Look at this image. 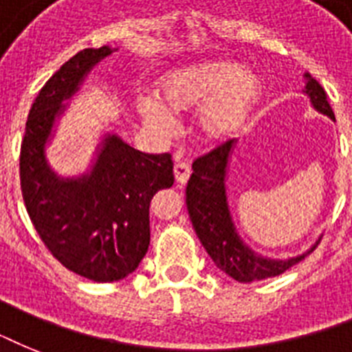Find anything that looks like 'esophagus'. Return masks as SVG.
<instances>
[{
	"label": "esophagus",
	"instance_id": "esophagus-1",
	"mask_svg": "<svg viewBox=\"0 0 352 352\" xmlns=\"http://www.w3.org/2000/svg\"><path fill=\"white\" fill-rule=\"evenodd\" d=\"M190 173H192L190 166H188L186 162L177 160L175 166H173V175H175V182L179 186H184V184H186L188 179H190Z\"/></svg>",
	"mask_w": 352,
	"mask_h": 352
}]
</instances>
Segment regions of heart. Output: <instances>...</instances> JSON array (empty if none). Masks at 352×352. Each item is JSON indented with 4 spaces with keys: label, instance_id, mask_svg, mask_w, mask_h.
<instances>
[{
    "label": "heart",
    "instance_id": "1",
    "mask_svg": "<svg viewBox=\"0 0 352 352\" xmlns=\"http://www.w3.org/2000/svg\"><path fill=\"white\" fill-rule=\"evenodd\" d=\"M259 93V80L239 71L237 63L199 62L162 74L153 89L155 98H140L137 111L146 124L166 131L171 115L197 107L193 115L197 137L206 144H221L243 127Z\"/></svg>",
    "mask_w": 352,
    "mask_h": 352
}]
</instances>
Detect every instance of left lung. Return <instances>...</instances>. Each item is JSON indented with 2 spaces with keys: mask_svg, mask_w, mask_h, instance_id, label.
Wrapping results in <instances>:
<instances>
[{
  "mask_svg": "<svg viewBox=\"0 0 352 352\" xmlns=\"http://www.w3.org/2000/svg\"><path fill=\"white\" fill-rule=\"evenodd\" d=\"M305 87L303 93L309 96L312 107L318 113L327 115L334 120V113L327 102V95L311 74H303ZM237 140H228L214 151L199 157L192 166V177L186 186V206L195 234L208 252L215 267L228 274L241 283H250L259 279L274 278L300 263L307 254L318 246L320 239L300 256L289 259H272L257 254L246 245L232 219L228 193H226V175L230 164L232 151Z\"/></svg>",
  "mask_w": 352,
  "mask_h": 352,
  "instance_id": "left-lung-1",
  "label": "left lung"
}]
</instances>
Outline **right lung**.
<instances>
[{
	"label": "right lung",
	"mask_w": 352,
	"mask_h": 352,
	"mask_svg": "<svg viewBox=\"0 0 352 352\" xmlns=\"http://www.w3.org/2000/svg\"><path fill=\"white\" fill-rule=\"evenodd\" d=\"M117 49H84L63 63L30 107L19 157L21 192L30 221L51 254L96 283L126 278L149 246V203L173 184L170 153L149 155L106 133L85 173L60 177L47 144L71 96L96 63Z\"/></svg>",
	"instance_id": "1"
}]
</instances>
